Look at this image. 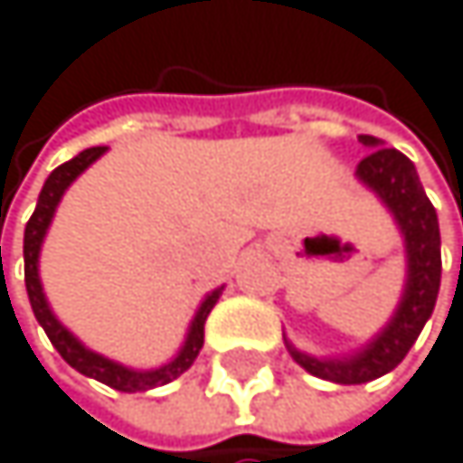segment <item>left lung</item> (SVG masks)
<instances>
[{
	"label": "left lung",
	"instance_id": "obj_1",
	"mask_svg": "<svg viewBox=\"0 0 463 463\" xmlns=\"http://www.w3.org/2000/svg\"><path fill=\"white\" fill-rule=\"evenodd\" d=\"M361 144L372 146V152L358 164L355 175L381 194V200L392 208L402 236H405V252H408V280L405 294L394 314V319L386 325V330L366 345L353 358H333L319 361L311 355L297 353L291 345V355L299 366H306L311 375L333 381V383H369L386 372H392L411 350L417 335L422 333L428 317L433 314L439 280H441V239H439V219L436 208L425 197V188L420 183V175L414 164L397 149H386L375 136H361Z\"/></svg>",
	"mask_w": 463,
	"mask_h": 463
}]
</instances>
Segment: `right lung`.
<instances>
[{
  "instance_id": "1",
  "label": "right lung",
  "mask_w": 463,
  "mask_h": 463,
  "mask_svg": "<svg viewBox=\"0 0 463 463\" xmlns=\"http://www.w3.org/2000/svg\"><path fill=\"white\" fill-rule=\"evenodd\" d=\"M105 152V146H91V149H82L77 157H71L69 164L58 166L52 172L38 194V205H35V213L30 216L27 227H24V283H27V294H30V306H33V314L35 319L41 322V327L46 330L49 342L55 345V350L63 355V361L69 366H74L82 375L94 378L116 392H146V389H155V386H164V383H172L175 378H180L183 372L194 364V358L200 355L203 350V342H205V319L211 314V308L216 306V299L222 294V288H216L213 294L205 297V302L200 306L197 317L191 322V330H188V339L183 345V350L177 353V358L161 369H152V372H133L121 364H113L91 350H85L74 335L55 319V314L49 311L46 306V297H43V288H41V280H38V252H41V241L46 236V227L55 216V208L63 197V191L71 185V180L85 172L91 166L97 157Z\"/></svg>"
}]
</instances>
